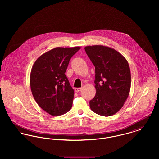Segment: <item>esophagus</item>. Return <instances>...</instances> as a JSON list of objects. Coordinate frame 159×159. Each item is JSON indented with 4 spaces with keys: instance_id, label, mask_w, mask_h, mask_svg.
Masks as SVG:
<instances>
[{
    "instance_id": "esophagus-1",
    "label": "esophagus",
    "mask_w": 159,
    "mask_h": 159,
    "mask_svg": "<svg viewBox=\"0 0 159 159\" xmlns=\"http://www.w3.org/2000/svg\"><path fill=\"white\" fill-rule=\"evenodd\" d=\"M81 89H82V88H75V92H79L80 91H81Z\"/></svg>"
}]
</instances>
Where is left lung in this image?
<instances>
[{
    "label": "left lung",
    "mask_w": 159,
    "mask_h": 159,
    "mask_svg": "<svg viewBox=\"0 0 159 159\" xmlns=\"http://www.w3.org/2000/svg\"><path fill=\"white\" fill-rule=\"evenodd\" d=\"M86 52L95 69L96 93L91 110L103 116L117 113L129 97L131 74L127 59L118 51L103 45L87 46Z\"/></svg>",
    "instance_id": "8db88e82"
}]
</instances>
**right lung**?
Instances as JSON below:
<instances>
[{
  "mask_svg": "<svg viewBox=\"0 0 159 159\" xmlns=\"http://www.w3.org/2000/svg\"><path fill=\"white\" fill-rule=\"evenodd\" d=\"M80 48H55L41 55L32 67L30 85L34 98L51 116L66 113L72 107L74 90L65 73L71 57Z\"/></svg>",
  "mask_w": 159,
  "mask_h": 159,
  "instance_id": "right-lung-1",
  "label": "right lung"
}]
</instances>
